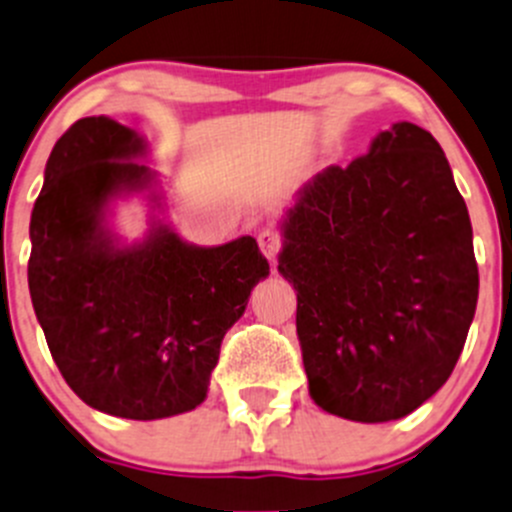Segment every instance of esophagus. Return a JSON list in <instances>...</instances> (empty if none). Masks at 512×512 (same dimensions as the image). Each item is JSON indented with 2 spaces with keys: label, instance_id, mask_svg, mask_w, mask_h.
I'll return each instance as SVG.
<instances>
[{
  "label": "esophagus",
  "instance_id": "34e87169",
  "mask_svg": "<svg viewBox=\"0 0 512 512\" xmlns=\"http://www.w3.org/2000/svg\"><path fill=\"white\" fill-rule=\"evenodd\" d=\"M257 245H260L262 255H265L267 260H270L272 265H275V260H277V252H280V247H282V240H280V235H277V232H272V230H265V232H260V237H257Z\"/></svg>",
  "mask_w": 512,
  "mask_h": 512
}]
</instances>
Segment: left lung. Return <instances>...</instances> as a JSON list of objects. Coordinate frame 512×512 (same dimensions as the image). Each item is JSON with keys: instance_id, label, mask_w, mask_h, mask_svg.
<instances>
[{"instance_id": "1", "label": "left lung", "mask_w": 512, "mask_h": 512, "mask_svg": "<svg viewBox=\"0 0 512 512\" xmlns=\"http://www.w3.org/2000/svg\"><path fill=\"white\" fill-rule=\"evenodd\" d=\"M277 227L317 408L388 423L433 398L478 305L473 227L438 140L395 122L305 182Z\"/></svg>"}]
</instances>
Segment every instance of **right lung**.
I'll list each match as a JSON object with an SVG mask.
<instances>
[{
    "mask_svg": "<svg viewBox=\"0 0 512 512\" xmlns=\"http://www.w3.org/2000/svg\"><path fill=\"white\" fill-rule=\"evenodd\" d=\"M145 137L84 117L57 140L29 222V295L69 388L99 413L160 420L210 390L225 332L270 275L255 237L217 247L182 240L165 212ZM142 194L151 230L124 243L113 202Z\"/></svg>",
    "mask_w": 512,
    "mask_h": 512,
    "instance_id": "obj_1",
    "label": "right lung"
}]
</instances>
